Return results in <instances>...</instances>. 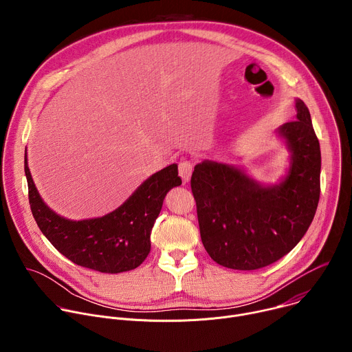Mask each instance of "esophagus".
Wrapping results in <instances>:
<instances>
[{"mask_svg":"<svg viewBox=\"0 0 352 352\" xmlns=\"http://www.w3.org/2000/svg\"><path fill=\"white\" fill-rule=\"evenodd\" d=\"M178 170H179V177L182 178L184 184L189 182L190 175H192V171H193L192 163H190V162H188V160H184V162H181V163H179Z\"/></svg>","mask_w":352,"mask_h":352,"instance_id":"1","label":"esophagus"}]
</instances>
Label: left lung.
<instances>
[{"label":"left lung","mask_w":352,"mask_h":352,"mask_svg":"<svg viewBox=\"0 0 352 352\" xmlns=\"http://www.w3.org/2000/svg\"><path fill=\"white\" fill-rule=\"evenodd\" d=\"M296 120L277 132L291 152L287 175L262 185L243 170L205 160L195 166L190 188L204 246L234 270L269 266L302 239L320 196V144L308 107L296 100Z\"/></svg>","instance_id":"left-lung-1"}]
</instances>
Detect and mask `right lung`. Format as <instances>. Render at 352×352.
<instances>
[{"label": "right lung", "instance_id": "1", "mask_svg": "<svg viewBox=\"0 0 352 352\" xmlns=\"http://www.w3.org/2000/svg\"><path fill=\"white\" fill-rule=\"evenodd\" d=\"M32 214L53 246L71 262L102 273L136 269L150 252V232L170 189L182 184L178 166L148 177L114 212L97 219L69 220L50 209L36 189L25 155Z\"/></svg>", "mask_w": 352, "mask_h": 352}]
</instances>
